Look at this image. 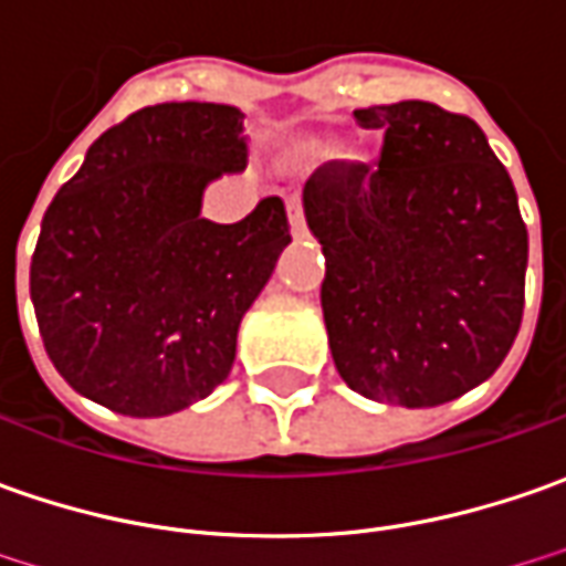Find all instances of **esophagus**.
Returning <instances> with one entry per match:
<instances>
[{
    "label": "esophagus",
    "mask_w": 566,
    "mask_h": 566,
    "mask_svg": "<svg viewBox=\"0 0 566 566\" xmlns=\"http://www.w3.org/2000/svg\"><path fill=\"white\" fill-rule=\"evenodd\" d=\"M284 206H287V222H291V234H294V238H303V234H306V219H303L301 193H287V197H284Z\"/></svg>",
    "instance_id": "34e87169"
}]
</instances>
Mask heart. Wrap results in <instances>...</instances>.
<instances>
[{"label": "heart", "mask_w": 566, "mask_h": 566, "mask_svg": "<svg viewBox=\"0 0 566 566\" xmlns=\"http://www.w3.org/2000/svg\"><path fill=\"white\" fill-rule=\"evenodd\" d=\"M316 153H319V156H332L335 149H332V147H319V149H316Z\"/></svg>", "instance_id": "b5f03b06"}]
</instances>
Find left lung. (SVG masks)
Here are the masks:
<instances>
[{
    "label": "left lung",
    "instance_id": "8db88e82",
    "mask_svg": "<svg viewBox=\"0 0 566 566\" xmlns=\"http://www.w3.org/2000/svg\"><path fill=\"white\" fill-rule=\"evenodd\" d=\"M376 168L319 166L303 212L325 253L322 316L357 395L439 407L504 363L523 319L530 238L482 127L436 103L357 108Z\"/></svg>",
    "mask_w": 566,
    "mask_h": 566
}]
</instances>
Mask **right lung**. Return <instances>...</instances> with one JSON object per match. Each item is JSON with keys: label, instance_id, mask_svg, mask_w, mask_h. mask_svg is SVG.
<instances>
[{"label": "right lung", "instance_id": "right-lung-1", "mask_svg": "<svg viewBox=\"0 0 566 566\" xmlns=\"http://www.w3.org/2000/svg\"><path fill=\"white\" fill-rule=\"evenodd\" d=\"M247 166L244 112L137 108L59 187L30 260L52 366L125 417H168L222 385L238 325L291 241L279 197L247 219H200L203 187Z\"/></svg>", "mask_w": 566, "mask_h": 566}]
</instances>
